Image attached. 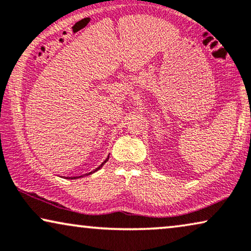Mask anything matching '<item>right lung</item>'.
Returning <instances> with one entry per match:
<instances>
[{
	"label": "right lung",
	"instance_id": "obj_1",
	"mask_svg": "<svg viewBox=\"0 0 251 251\" xmlns=\"http://www.w3.org/2000/svg\"><path fill=\"white\" fill-rule=\"evenodd\" d=\"M108 159H109V157H108V158H106V159L104 160V162H103V163H102V164H101V165H100V166H99V168H96V169L94 170V171H92V172L87 173V175H92V173H94V172H96V171H99V170H100V169H101V168H102V166H103V165H104L106 162H108ZM80 176H73V178H71V179H76V178H80Z\"/></svg>",
	"mask_w": 251,
	"mask_h": 251
}]
</instances>
